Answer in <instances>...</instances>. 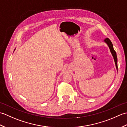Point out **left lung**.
I'll list each match as a JSON object with an SVG mask.
<instances>
[{
	"label": "left lung",
	"instance_id": "obj_1",
	"mask_svg": "<svg viewBox=\"0 0 127 127\" xmlns=\"http://www.w3.org/2000/svg\"><path fill=\"white\" fill-rule=\"evenodd\" d=\"M104 41L106 43V44L108 46L109 48H110V52H111L112 55L113 56V57H114V61H115V65H116V69H117H117H118V66H117V55H116V52H115V51L114 49V47H113V45L112 44L111 41H110V40L109 38H106L105 39Z\"/></svg>",
	"mask_w": 127,
	"mask_h": 127
}]
</instances>
